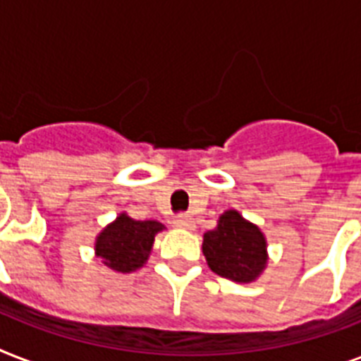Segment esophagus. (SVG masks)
Listing matches in <instances>:
<instances>
[{
  "label": "esophagus",
  "instance_id": "esophagus-1",
  "mask_svg": "<svg viewBox=\"0 0 361 361\" xmlns=\"http://www.w3.org/2000/svg\"><path fill=\"white\" fill-rule=\"evenodd\" d=\"M176 228H183V231H192L195 228V221L189 215H178L174 219Z\"/></svg>",
  "mask_w": 361,
  "mask_h": 361
}]
</instances>
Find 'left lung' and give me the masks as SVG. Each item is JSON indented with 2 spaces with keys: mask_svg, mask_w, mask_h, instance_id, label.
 <instances>
[{
  "mask_svg": "<svg viewBox=\"0 0 361 361\" xmlns=\"http://www.w3.org/2000/svg\"><path fill=\"white\" fill-rule=\"evenodd\" d=\"M202 252L214 274L234 283H252L268 266V240L238 209L219 215L217 226L204 234Z\"/></svg>",
  "mask_w": 361,
  "mask_h": 361,
  "instance_id": "1",
  "label": "left lung"
}]
</instances>
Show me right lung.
I'll return each instance as SVG.
<instances>
[{
    "label": "right lung",
    "instance_id": "add662e5",
    "mask_svg": "<svg viewBox=\"0 0 361 361\" xmlns=\"http://www.w3.org/2000/svg\"><path fill=\"white\" fill-rule=\"evenodd\" d=\"M163 231L159 221H136L121 212L95 238V257L114 271L133 274L147 262L155 236Z\"/></svg>",
    "mask_w": 361,
    "mask_h": 361
}]
</instances>
